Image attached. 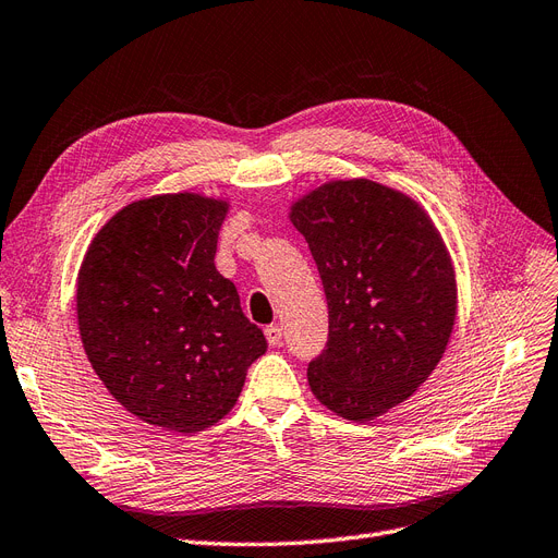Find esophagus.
Segmentation results:
<instances>
[{
  "mask_svg": "<svg viewBox=\"0 0 558 558\" xmlns=\"http://www.w3.org/2000/svg\"><path fill=\"white\" fill-rule=\"evenodd\" d=\"M265 339L270 345H279L281 343V328L279 325H267L265 328Z\"/></svg>",
  "mask_w": 558,
  "mask_h": 558,
  "instance_id": "esophagus-1",
  "label": "esophagus"
}]
</instances>
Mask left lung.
I'll list each match as a JSON object with an SVG mask.
<instances>
[{
	"label": "left lung",
	"mask_w": 558,
	"mask_h": 558,
	"mask_svg": "<svg viewBox=\"0 0 558 558\" xmlns=\"http://www.w3.org/2000/svg\"><path fill=\"white\" fill-rule=\"evenodd\" d=\"M316 260L330 332L306 378L337 415L367 422L429 378L457 314L452 260L415 201L372 180L323 184L291 207Z\"/></svg>",
	"instance_id": "left-lung-1"
}]
</instances>
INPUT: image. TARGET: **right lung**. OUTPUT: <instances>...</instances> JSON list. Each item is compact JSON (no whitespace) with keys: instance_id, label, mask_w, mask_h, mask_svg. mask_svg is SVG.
Here are the masks:
<instances>
[{"instance_id":"add662e5","label":"right lung","mask_w":558,"mask_h":558,"mask_svg":"<svg viewBox=\"0 0 558 558\" xmlns=\"http://www.w3.org/2000/svg\"><path fill=\"white\" fill-rule=\"evenodd\" d=\"M228 205L196 194L126 205L92 240L78 275L87 360L122 407L194 434L238 401L267 351L215 265Z\"/></svg>"}]
</instances>
